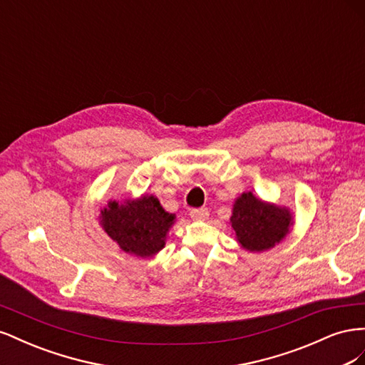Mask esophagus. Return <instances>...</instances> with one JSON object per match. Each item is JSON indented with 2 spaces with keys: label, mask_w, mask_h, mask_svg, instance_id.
Returning a JSON list of instances; mask_svg holds the SVG:
<instances>
[{
  "label": "esophagus",
  "mask_w": 365,
  "mask_h": 365,
  "mask_svg": "<svg viewBox=\"0 0 365 365\" xmlns=\"http://www.w3.org/2000/svg\"><path fill=\"white\" fill-rule=\"evenodd\" d=\"M190 217L195 220H205L208 217V210L207 208H193L190 210Z\"/></svg>",
  "instance_id": "1"
}]
</instances>
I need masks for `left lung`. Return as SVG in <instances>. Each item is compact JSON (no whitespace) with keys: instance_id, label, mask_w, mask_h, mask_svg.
Wrapping results in <instances>:
<instances>
[{"instance_id":"left-lung-1","label":"left lung","mask_w":365,"mask_h":365,"mask_svg":"<svg viewBox=\"0 0 365 365\" xmlns=\"http://www.w3.org/2000/svg\"><path fill=\"white\" fill-rule=\"evenodd\" d=\"M230 222L242 247L248 251H264L289 233L291 213L284 207L260 201L250 192L237 197Z\"/></svg>"}]
</instances>
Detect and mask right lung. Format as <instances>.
Returning <instances> with one entry per match:
<instances>
[{
    "mask_svg": "<svg viewBox=\"0 0 365 365\" xmlns=\"http://www.w3.org/2000/svg\"><path fill=\"white\" fill-rule=\"evenodd\" d=\"M175 215L164 212L155 196L123 204L111 201L102 210L101 224L118 247L138 257H149L164 247Z\"/></svg>",
    "mask_w": 365,
    "mask_h": 365,
    "instance_id": "right-lung-1",
    "label": "right lung"
}]
</instances>
